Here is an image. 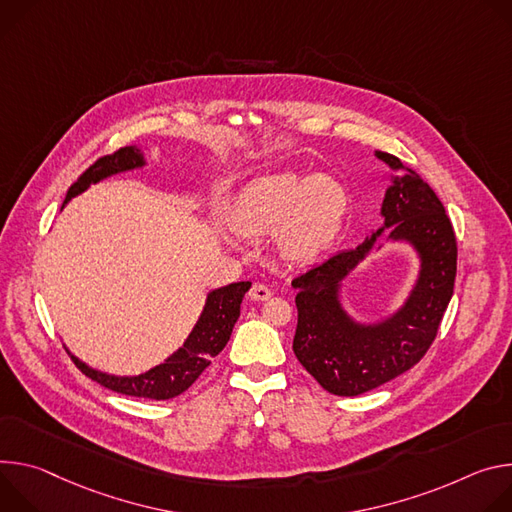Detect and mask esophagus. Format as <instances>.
Returning <instances> with one entry per match:
<instances>
[{"label": "esophagus", "mask_w": 512, "mask_h": 512, "mask_svg": "<svg viewBox=\"0 0 512 512\" xmlns=\"http://www.w3.org/2000/svg\"><path fill=\"white\" fill-rule=\"evenodd\" d=\"M270 295H272L270 289L266 285H262V282H256V285H252V289L248 293V297L252 301H266V299H270Z\"/></svg>", "instance_id": "esophagus-1"}]
</instances>
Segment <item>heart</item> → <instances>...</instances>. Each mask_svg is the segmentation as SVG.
I'll list each match as a JSON object with an SVG mask.
<instances>
[{
	"instance_id": "obj_1",
	"label": "heart",
	"mask_w": 512,
	"mask_h": 512,
	"mask_svg": "<svg viewBox=\"0 0 512 512\" xmlns=\"http://www.w3.org/2000/svg\"><path fill=\"white\" fill-rule=\"evenodd\" d=\"M346 205L344 187L327 175L305 179L280 173L244 189L232 219L236 232L246 238L276 234L280 256L301 264L317 258L333 242Z\"/></svg>"
}]
</instances>
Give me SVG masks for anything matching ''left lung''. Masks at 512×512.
<instances>
[{
	"instance_id": "1",
	"label": "left lung",
	"mask_w": 512,
	"mask_h": 512,
	"mask_svg": "<svg viewBox=\"0 0 512 512\" xmlns=\"http://www.w3.org/2000/svg\"><path fill=\"white\" fill-rule=\"evenodd\" d=\"M392 170L380 230L358 248L339 252L293 280L299 321L293 350L331 394L358 396L411 370L429 350L453 295L456 234L435 191L401 158L376 152ZM386 229L420 256V274L406 303L376 324L356 322L341 303V282Z\"/></svg>"
}]
</instances>
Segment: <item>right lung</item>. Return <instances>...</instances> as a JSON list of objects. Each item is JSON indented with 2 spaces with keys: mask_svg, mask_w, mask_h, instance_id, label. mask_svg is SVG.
Wrapping results in <instances>:
<instances>
[{
  "mask_svg": "<svg viewBox=\"0 0 512 512\" xmlns=\"http://www.w3.org/2000/svg\"><path fill=\"white\" fill-rule=\"evenodd\" d=\"M146 164L144 154L138 146H126L118 152L101 156L95 164H91L85 173L77 179V183L71 185L67 199L63 207L77 195H81L89 185H95L111 175L128 173V170L142 168ZM252 282H232V285L215 289L207 295L205 307L185 339V344L173 354L168 356L162 364L138 374V376H116L107 374L101 370H95L81 362L77 356H73L69 350L71 360L75 366L89 376L91 380L99 382L101 386L128 394V396H142V399H154V401H166L175 399L181 392H185L199 374L211 364V358H215L225 344L230 342L232 329L240 317V305Z\"/></svg>",
  "mask_w": 512,
  "mask_h": 512,
  "instance_id": "1",
  "label": "right lung"
}]
</instances>
